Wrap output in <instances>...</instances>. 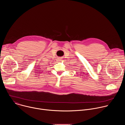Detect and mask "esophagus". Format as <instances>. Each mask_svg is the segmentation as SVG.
<instances>
[{"mask_svg": "<svg viewBox=\"0 0 125 125\" xmlns=\"http://www.w3.org/2000/svg\"><path fill=\"white\" fill-rule=\"evenodd\" d=\"M58 60H59V61H60V60H61V59H60V58H58Z\"/></svg>", "mask_w": 125, "mask_h": 125, "instance_id": "obj_1", "label": "esophagus"}]
</instances>
